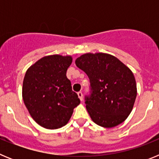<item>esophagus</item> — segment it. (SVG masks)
<instances>
[{"mask_svg": "<svg viewBox=\"0 0 159 159\" xmlns=\"http://www.w3.org/2000/svg\"><path fill=\"white\" fill-rule=\"evenodd\" d=\"M78 96L79 98H80V101H83V93L81 92H78Z\"/></svg>", "mask_w": 159, "mask_h": 159, "instance_id": "obj_1", "label": "esophagus"}]
</instances>
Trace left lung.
<instances>
[{"label": "left lung", "instance_id": "1", "mask_svg": "<svg viewBox=\"0 0 159 159\" xmlns=\"http://www.w3.org/2000/svg\"><path fill=\"white\" fill-rule=\"evenodd\" d=\"M88 75L91 95L85 98L91 119L100 127L111 128L126 120L137 95L134 74L112 55L86 53L75 60Z\"/></svg>", "mask_w": 159, "mask_h": 159}]
</instances>
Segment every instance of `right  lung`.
I'll use <instances>...</instances> for the list:
<instances>
[{"label": "right lung", "instance_id": "add662e5", "mask_svg": "<svg viewBox=\"0 0 159 159\" xmlns=\"http://www.w3.org/2000/svg\"><path fill=\"white\" fill-rule=\"evenodd\" d=\"M72 62L71 56H47L32 64L25 73L22 97L30 116L46 129H58L68 123L80 103L66 76Z\"/></svg>", "mask_w": 159, "mask_h": 159}]
</instances>
